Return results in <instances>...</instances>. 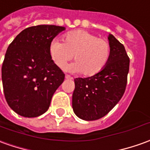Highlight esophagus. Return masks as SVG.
Listing matches in <instances>:
<instances>
[{"mask_svg":"<svg viewBox=\"0 0 150 150\" xmlns=\"http://www.w3.org/2000/svg\"><path fill=\"white\" fill-rule=\"evenodd\" d=\"M65 79H68V80H72V79H73V77H71V76H69V75H65Z\"/></svg>","mask_w":150,"mask_h":150,"instance_id":"obj_1","label":"esophagus"}]
</instances>
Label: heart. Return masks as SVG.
<instances>
[{"instance_id":"obj_1","label":"heart","mask_w":150,"mask_h":150,"mask_svg":"<svg viewBox=\"0 0 150 150\" xmlns=\"http://www.w3.org/2000/svg\"><path fill=\"white\" fill-rule=\"evenodd\" d=\"M50 56L59 68H64L73 58L75 63L66 69L72 73L93 76L105 68L110 56V45L106 40L83 30L73 31L64 37V43L54 40Z\"/></svg>"}]
</instances>
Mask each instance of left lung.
Returning a JSON list of instances; mask_svg holds the SVG:
<instances>
[{
  "mask_svg": "<svg viewBox=\"0 0 150 150\" xmlns=\"http://www.w3.org/2000/svg\"><path fill=\"white\" fill-rule=\"evenodd\" d=\"M110 56L100 73L74 79L73 109L79 118L94 121L103 117L118 103L125 92L129 59L124 45L114 36H108Z\"/></svg>",
  "mask_w": 150,
  "mask_h": 150,
  "instance_id": "1",
  "label": "left lung"
}]
</instances>
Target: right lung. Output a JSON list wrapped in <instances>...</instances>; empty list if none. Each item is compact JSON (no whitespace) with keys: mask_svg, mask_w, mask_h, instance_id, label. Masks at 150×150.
<instances>
[{"mask_svg":"<svg viewBox=\"0 0 150 150\" xmlns=\"http://www.w3.org/2000/svg\"><path fill=\"white\" fill-rule=\"evenodd\" d=\"M64 27L38 25L23 30L6 50L1 79L7 104L18 115L35 117L50 107L64 74L50 56V45Z\"/></svg>","mask_w":150,"mask_h":150,"instance_id":"add662e5","label":"right lung"}]
</instances>
